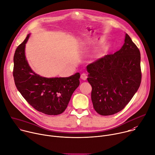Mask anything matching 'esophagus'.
<instances>
[{
    "label": "esophagus",
    "mask_w": 155,
    "mask_h": 155,
    "mask_svg": "<svg viewBox=\"0 0 155 155\" xmlns=\"http://www.w3.org/2000/svg\"><path fill=\"white\" fill-rule=\"evenodd\" d=\"M80 78H81V79L83 80H86L87 79V75H86L85 74L83 73V74H82L81 75Z\"/></svg>",
    "instance_id": "1"
}]
</instances>
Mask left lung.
Listing matches in <instances>:
<instances>
[{"label": "left lung", "instance_id": "obj_1", "mask_svg": "<svg viewBox=\"0 0 155 155\" xmlns=\"http://www.w3.org/2000/svg\"><path fill=\"white\" fill-rule=\"evenodd\" d=\"M86 68L87 79L92 86L93 107L101 115L120 112L140 85V53L127 34L119 51L105 55Z\"/></svg>", "mask_w": 155, "mask_h": 155}]
</instances>
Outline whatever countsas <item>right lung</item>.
Here are the masks:
<instances>
[{
  "label": "right lung",
  "mask_w": 155,
  "mask_h": 155,
  "mask_svg": "<svg viewBox=\"0 0 155 155\" xmlns=\"http://www.w3.org/2000/svg\"><path fill=\"white\" fill-rule=\"evenodd\" d=\"M28 35L17 47L13 58V75L18 90L37 111L49 115L64 112L74 91L80 84L79 73L69 77L45 78L34 72L25 56Z\"/></svg>",
  "instance_id": "add662e5"
}]
</instances>
